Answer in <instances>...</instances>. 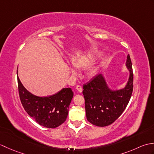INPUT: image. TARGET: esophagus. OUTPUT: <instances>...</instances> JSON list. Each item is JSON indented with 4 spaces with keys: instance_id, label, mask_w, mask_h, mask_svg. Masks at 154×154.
I'll list each match as a JSON object with an SVG mask.
<instances>
[{
    "instance_id": "esophagus-1",
    "label": "esophagus",
    "mask_w": 154,
    "mask_h": 154,
    "mask_svg": "<svg viewBox=\"0 0 154 154\" xmlns=\"http://www.w3.org/2000/svg\"><path fill=\"white\" fill-rule=\"evenodd\" d=\"M76 89L79 91V93H81L83 91V89H82V87H81V85H77L76 86Z\"/></svg>"
}]
</instances>
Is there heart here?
Segmentation results:
<instances>
[{"label": "heart", "mask_w": 154, "mask_h": 154, "mask_svg": "<svg viewBox=\"0 0 154 154\" xmlns=\"http://www.w3.org/2000/svg\"><path fill=\"white\" fill-rule=\"evenodd\" d=\"M99 55V52L97 50H91L87 51L82 55L75 57L72 60V64L73 66L78 69H85L92 64L95 61L98 55ZM70 70L71 73L75 74L77 71L73 67H70ZM95 73L94 69H90L88 72V75L89 76H93Z\"/></svg>", "instance_id": "obj_1"}]
</instances>
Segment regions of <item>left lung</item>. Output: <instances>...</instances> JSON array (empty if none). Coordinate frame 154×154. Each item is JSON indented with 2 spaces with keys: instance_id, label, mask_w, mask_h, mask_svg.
<instances>
[{
  "instance_id": "left-lung-1",
  "label": "left lung",
  "mask_w": 154,
  "mask_h": 154,
  "mask_svg": "<svg viewBox=\"0 0 154 154\" xmlns=\"http://www.w3.org/2000/svg\"><path fill=\"white\" fill-rule=\"evenodd\" d=\"M126 66L129 77L124 87L110 89L103 74H99L83 85L87 119L97 126H106L113 123L125 110L133 91V72L130 55Z\"/></svg>"
}]
</instances>
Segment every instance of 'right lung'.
<instances>
[{
	"label": "right lung",
	"mask_w": 154,
	"mask_h": 154,
	"mask_svg": "<svg viewBox=\"0 0 154 154\" xmlns=\"http://www.w3.org/2000/svg\"><path fill=\"white\" fill-rule=\"evenodd\" d=\"M18 75V70H17ZM19 96L24 110L40 125L54 128L63 124L68 115L73 93L71 88H63L54 95L38 97L23 86L18 76Z\"/></svg>",
	"instance_id": "obj_1"
}]
</instances>
